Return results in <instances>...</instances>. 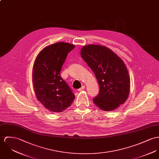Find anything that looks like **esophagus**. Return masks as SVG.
Returning <instances> with one entry per match:
<instances>
[{
    "instance_id": "34e87169",
    "label": "esophagus",
    "mask_w": 159,
    "mask_h": 159,
    "mask_svg": "<svg viewBox=\"0 0 159 159\" xmlns=\"http://www.w3.org/2000/svg\"><path fill=\"white\" fill-rule=\"evenodd\" d=\"M85 86H82L80 88H79V89H78V91H82V90L84 89H85Z\"/></svg>"
}]
</instances>
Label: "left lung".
<instances>
[{"label": "left lung", "mask_w": 159, "mask_h": 159, "mask_svg": "<svg viewBox=\"0 0 159 159\" xmlns=\"http://www.w3.org/2000/svg\"><path fill=\"white\" fill-rule=\"evenodd\" d=\"M80 51L82 58L94 72L99 84L100 91L93 102L105 111L117 109L129 94L130 78L125 63L104 46L88 45Z\"/></svg>", "instance_id": "1"}]
</instances>
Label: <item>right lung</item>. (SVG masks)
Listing matches in <instances>:
<instances>
[{
  "mask_svg": "<svg viewBox=\"0 0 159 159\" xmlns=\"http://www.w3.org/2000/svg\"><path fill=\"white\" fill-rule=\"evenodd\" d=\"M75 45L57 42L42 49L37 56L33 70V84L37 100L51 112H61L75 98L69 86L60 75L68 53Z\"/></svg>",
  "mask_w": 159,
  "mask_h": 159,
  "instance_id": "add662e5",
  "label": "right lung"
}]
</instances>
